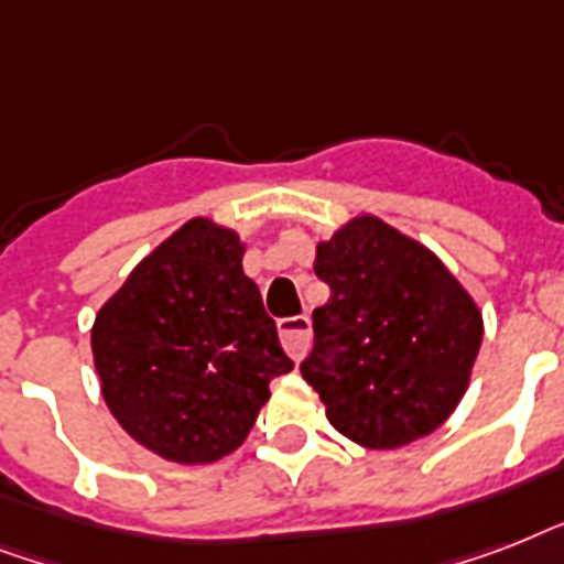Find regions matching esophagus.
I'll list each match as a JSON object with an SVG mask.
<instances>
[{
  "mask_svg": "<svg viewBox=\"0 0 564 564\" xmlns=\"http://www.w3.org/2000/svg\"><path fill=\"white\" fill-rule=\"evenodd\" d=\"M278 334H281V343L286 348L292 360L301 362L304 360V354L310 348V336H313V327H310V318L307 316H290V318H281L278 322Z\"/></svg>",
  "mask_w": 564,
  "mask_h": 564,
  "instance_id": "1",
  "label": "esophagus"
}]
</instances>
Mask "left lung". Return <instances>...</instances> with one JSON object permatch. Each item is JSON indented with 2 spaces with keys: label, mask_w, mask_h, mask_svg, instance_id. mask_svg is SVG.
<instances>
[{
  "label": "left lung",
  "mask_w": 564,
  "mask_h": 564,
  "mask_svg": "<svg viewBox=\"0 0 564 564\" xmlns=\"http://www.w3.org/2000/svg\"><path fill=\"white\" fill-rule=\"evenodd\" d=\"M330 301L313 310L301 375L327 421L371 451H394L451 419L471 383L482 313L424 242L360 213L316 246Z\"/></svg>",
  "instance_id": "obj_1"
}]
</instances>
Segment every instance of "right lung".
Wrapping results in <instances>:
<instances>
[{"mask_svg": "<svg viewBox=\"0 0 564 564\" xmlns=\"http://www.w3.org/2000/svg\"><path fill=\"white\" fill-rule=\"evenodd\" d=\"M246 242L207 216L184 221L96 313L93 366L101 398L137 445L181 465L234 454L292 371Z\"/></svg>", "mask_w": 564, "mask_h": 564, "instance_id": "add662e5", "label": "right lung"}]
</instances>
